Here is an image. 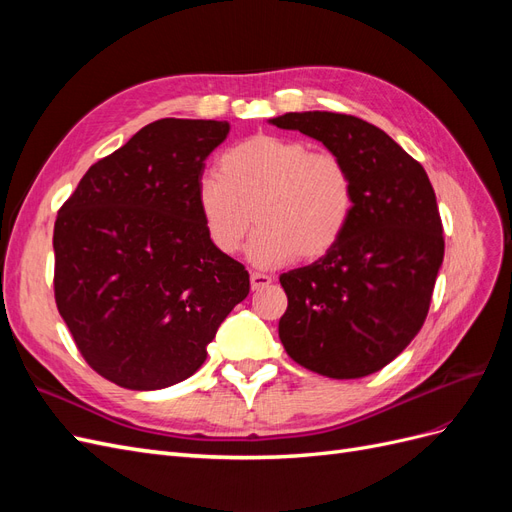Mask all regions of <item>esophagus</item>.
<instances>
[{
	"instance_id": "obj_1",
	"label": "esophagus",
	"mask_w": 512,
	"mask_h": 512,
	"mask_svg": "<svg viewBox=\"0 0 512 512\" xmlns=\"http://www.w3.org/2000/svg\"><path fill=\"white\" fill-rule=\"evenodd\" d=\"M271 282H273V280H271V275H267V273H258V271H254V273L250 275L252 290H262V288H267Z\"/></svg>"
}]
</instances>
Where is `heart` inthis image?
I'll return each mask as SVG.
<instances>
[{"mask_svg":"<svg viewBox=\"0 0 512 512\" xmlns=\"http://www.w3.org/2000/svg\"><path fill=\"white\" fill-rule=\"evenodd\" d=\"M215 173L198 181L196 207L209 243L224 256L239 252L256 220L247 250L254 265L316 260L342 241L352 220L348 164L301 138H245L222 153Z\"/></svg>","mask_w":512,"mask_h":512,"instance_id":"heart-1","label":"heart"}]
</instances>
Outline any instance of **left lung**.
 <instances>
[{"label":"left lung","mask_w":512,"mask_h":512,"mask_svg":"<svg viewBox=\"0 0 512 512\" xmlns=\"http://www.w3.org/2000/svg\"><path fill=\"white\" fill-rule=\"evenodd\" d=\"M342 158L354 179L348 230L316 262L280 275V339L294 363L350 380L374 374L421 331L444 258L442 220L425 168L371 123L342 113H286Z\"/></svg>","instance_id":"obj_1"}]
</instances>
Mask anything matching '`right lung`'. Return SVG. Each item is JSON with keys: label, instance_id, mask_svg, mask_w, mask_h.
<instances>
[{"label": "right lung", "instance_id": "add662e5", "mask_svg": "<svg viewBox=\"0 0 512 512\" xmlns=\"http://www.w3.org/2000/svg\"><path fill=\"white\" fill-rule=\"evenodd\" d=\"M228 130L153 121L91 166L57 213V309L87 365L123 389L190 378L250 292V273L209 243L196 207L205 160Z\"/></svg>", "mask_w": 512, "mask_h": 512}]
</instances>
